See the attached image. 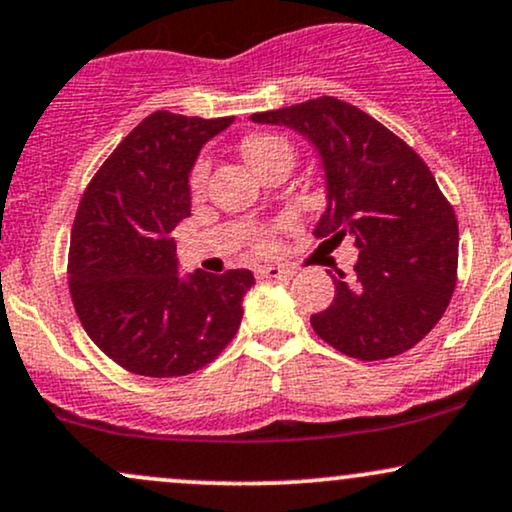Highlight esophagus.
Masks as SVG:
<instances>
[{"instance_id":"esophagus-1","label":"esophagus","mask_w":512,"mask_h":512,"mask_svg":"<svg viewBox=\"0 0 512 512\" xmlns=\"http://www.w3.org/2000/svg\"><path fill=\"white\" fill-rule=\"evenodd\" d=\"M257 276H260V279H288V276H293V272L286 267H274V264H267V267L257 269Z\"/></svg>"}]
</instances>
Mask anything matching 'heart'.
I'll list each match as a JSON object with an SVG mask.
<instances>
[{"mask_svg":"<svg viewBox=\"0 0 512 512\" xmlns=\"http://www.w3.org/2000/svg\"><path fill=\"white\" fill-rule=\"evenodd\" d=\"M240 152H243L245 162H248L255 171L264 169V166L274 162V159H281V157L293 159L291 145H288L283 138H279V135H269V133H257V135H250V138H245L243 143H240ZM207 169H209L207 157H202L200 162L195 164L193 174H190V186H193V190H200L205 186ZM269 248H272V245L264 240L262 250H269Z\"/></svg>","mask_w":512,"mask_h":512,"instance_id":"b5f03b06","label":"heart"}]
</instances>
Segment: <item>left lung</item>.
<instances>
[{"label": "left lung", "instance_id": "1", "mask_svg": "<svg viewBox=\"0 0 512 512\" xmlns=\"http://www.w3.org/2000/svg\"><path fill=\"white\" fill-rule=\"evenodd\" d=\"M250 119L310 140L326 188L315 236H348L360 250L353 279L329 272L336 295L310 317L317 336L355 360H386L420 343L451 303L458 269V224L429 166L377 119L334 97Z\"/></svg>", "mask_w": 512, "mask_h": 512}]
</instances>
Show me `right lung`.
<instances>
[{
	"label": "right lung",
	"instance_id": "obj_1",
	"mask_svg": "<svg viewBox=\"0 0 512 512\" xmlns=\"http://www.w3.org/2000/svg\"><path fill=\"white\" fill-rule=\"evenodd\" d=\"M233 116L155 112L140 121L80 200L69 286L80 324L116 365L140 377H183L229 346L255 283L248 269L178 272L174 229L190 217L200 150Z\"/></svg>",
	"mask_w": 512,
	"mask_h": 512
}]
</instances>
